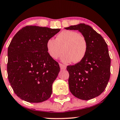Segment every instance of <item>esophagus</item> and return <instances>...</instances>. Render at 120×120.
<instances>
[{
    "label": "esophagus",
    "instance_id": "1",
    "mask_svg": "<svg viewBox=\"0 0 120 120\" xmlns=\"http://www.w3.org/2000/svg\"><path fill=\"white\" fill-rule=\"evenodd\" d=\"M59 66H60V68H61V70H66V68H67L66 66H65V65L63 64H61V63L59 64Z\"/></svg>",
    "mask_w": 120,
    "mask_h": 120
}]
</instances>
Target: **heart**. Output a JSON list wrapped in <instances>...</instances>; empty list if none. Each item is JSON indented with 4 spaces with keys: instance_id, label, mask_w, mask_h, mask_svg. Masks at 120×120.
Wrapping results in <instances>:
<instances>
[{
    "instance_id": "heart-1",
    "label": "heart",
    "mask_w": 120,
    "mask_h": 120,
    "mask_svg": "<svg viewBox=\"0 0 120 120\" xmlns=\"http://www.w3.org/2000/svg\"><path fill=\"white\" fill-rule=\"evenodd\" d=\"M46 49L53 59L59 58L63 49L64 53L61 57L63 62L79 63L85 56L88 45L84 37L78 32L64 30L56 36L55 40L49 39L47 41Z\"/></svg>"
}]
</instances>
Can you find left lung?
<instances>
[{"label":"left lung","mask_w":120,"mask_h":120,"mask_svg":"<svg viewBox=\"0 0 120 120\" xmlns=\"http://www.w3.org/2000/svg\"><path fill=\"white\" fill-rule=\"evenodd\" d=\"M65 28L79 31L88 45L83 60L74 66L67 67L70 92L82 100L97 97L106 89L110 77L111 60L107 43L88 25L79 24Z\"/></svg>","instance_id":"1"}]
</instances>
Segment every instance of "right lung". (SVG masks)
I'll use <instances>...</instances> for the list:
<instances>
[{
    "label": "right lung",
    "mask_w": 120,
    "mask_h": 120,
    "mask_svg": "<svg viewBox=\"0 0 120 120\" xmlns=\"http://www.w3.org/2000/svg\"><path fill=\"white\" fill-rule=\"evenodd\" d=\"M60 31L26 26L18 31L8 48V79L14 93L30 103L48 100L60 71L59 64L48 54L47 41Z\"/></svg>",
    "instance_id": "add662e5"
}]
</instances>
